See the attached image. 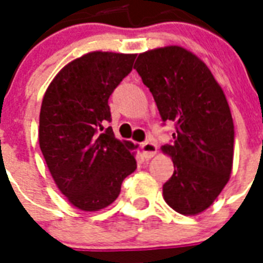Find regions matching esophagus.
Masks as SVG:
<instances>
[{"label":"esophagus","instance_id":"1","mask_svg":"<svg viewBox=\"0 0 263 263\" xmlns=\"http://www.w3.org/2000/svg\"><path fill=\"white\" fill-rule=\"evenodd\" d=\"M142 150H143V154H144V158H153V157L157 154V144L147 140V142H144L142 143Z\"/></svg>","mask_w":263,"mask_h":263}]
</instances>
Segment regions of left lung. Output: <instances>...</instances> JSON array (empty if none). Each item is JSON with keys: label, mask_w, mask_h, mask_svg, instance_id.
<instances>
[{"label": "left lung", "mask_w": 263, "mask_h": 263, "mask_svg": "<svg viewBox=\"0 0 263 263\" xmlns=\"http://www.w3.org/2000/svg\"><path fill=\"white\" fill-rule=\"evenodd\" d=\"M134 68L162 121L176 123L173 143L161 147L175 166L162 187L165 202L196 216L210 208L232 172L235 131L224 91L206 64L180 46L140 53Z\"/></svg>", "instance_id": "left-lung-1"}]
</instances>
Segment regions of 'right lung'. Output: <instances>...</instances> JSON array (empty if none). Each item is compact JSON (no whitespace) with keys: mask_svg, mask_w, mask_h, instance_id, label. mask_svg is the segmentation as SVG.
Segmentation results:
<instances>
[{"mask_svg":"<svg viewBox=\"0 0 263 263\" xmlns=\"http://www.w3.org/2000/svg\"><path fill=\"white\" fill-rule=\"evenodd\" d=\"M135 57L91 51L65 65L43 95L39 146L61 194L84 212L113 203L136 169L134 144L106 128L109 97L132 71Z\"/></svg>","mask_w":263,"mask_h":263,"instance_id":"right-lung-1","label":"right lung"}]
</instances>
